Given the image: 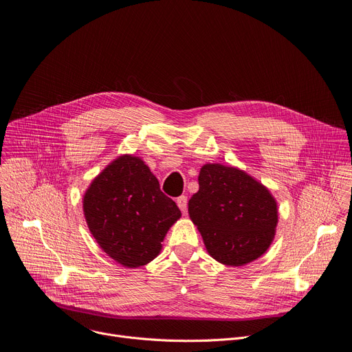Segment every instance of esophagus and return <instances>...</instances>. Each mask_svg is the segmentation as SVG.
<instances>
[{
  "instance_id": "esophagus-1",
  "label": "esophagus",
  "mask_w": 352,
  "mask_h": 352,
  "mask_svg": "<svg viewBox=\"0 0 352 352\" xmlns=\"http://www.w3.org/2000/svg\"><path fill=\"white\" fill-rule=\"evenodd\" d=\"M176 203H177L179 208L182 210V212L184 214V212L187 211V196H180V197H177Z\"/></svg>"
}]
</instances>
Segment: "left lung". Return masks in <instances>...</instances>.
Returning a JSON list of instances; mask_svg holds the SVG:
<instances>
[{
	"label": "left lung",
	"instance_id": "1",
	"mask_svg": "<svg viewBox=\"0 0 352 352\" xmlns=\"http://www.w3.org/2000/svg\"><path fill=\"white\" fill-rule=\"evenodd\" d=\"M188 215L215 261L242 266L263 255L274 241L278 204L244 170L207 164L200 169L199 192L188 200Z\"/></svg>",
	"mask_w": 352,
	"mask_h": 352
}]
</instances>
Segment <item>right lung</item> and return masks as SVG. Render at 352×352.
<instances>
[{"mask_svg": "<svg viewBox=\"0 0 352 352\" xmlns=\"http://www.w3.org/2000/svg\"><path fill=\"white\" fill-rule=\"evenodd\" d=\"M83 211L102 251L126 267L155 259L182 215L145 162L132 155L117 157L91 182Z\"/></svg>", "mask_w": 352, "mask_h": 352, "instance_id": "right-lung-1", "label": "right lung"}]
</instances>
